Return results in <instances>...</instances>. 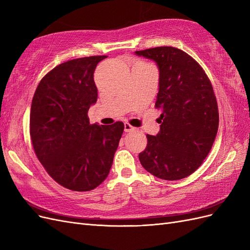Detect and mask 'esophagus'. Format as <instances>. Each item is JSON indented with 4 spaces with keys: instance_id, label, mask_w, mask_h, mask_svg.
<instances>
[{
    "instance_id": "34e87169",
    "label": "esophagus",
    "mask_w": 250,
    "mask_h": 250,
    "mask_svg": "<svg viewBox=\"0 0 250 250\" xmlns=\"http://www.w3.org/2000/svg\"><path fill=\"white\" fill-rule=\"evenodd\" d=\"M135 129H137V128L131 126L129 123H125L124 124V130H125V132H131V131H134Z\"/></svg>"
}]
</instances>
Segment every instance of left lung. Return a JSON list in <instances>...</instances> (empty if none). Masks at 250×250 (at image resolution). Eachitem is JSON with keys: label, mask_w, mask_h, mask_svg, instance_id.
I'll return each instance as SVG.
<instances>
[{"label": "left lung", "mask_w": 250, "mask_h": 250, "mask_svg": "<svg viewBox=\"0 0 250 250\" xmlns=\"http://www.w3.org/2000/svg\"><path fill=\"white\" fill-rule=\"evenodd\" d=\"M155 62L160 71L155 107L161 129L147 134L139 154L144 169L166 179H183L197 170L213 146L219 126L216 96L199 63L173 47L135 51Z\"/></svg>", "instance_id": "left-lung-1"}]
</instances>
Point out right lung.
Wrapping results in <instances>:
<instances>
[{"label":"right lung","mask_w":250,"mask_h":250,"mask_svg":"<svg viewBox=\"0 0 250 250\" xmlns=\"http://www.w3.org/2000/svg\"><path fill=\"white\" fill-rule=\"evenodd\" d=\"M107 56L72 59L55 66L37 86L30 111V137L39 161L69 190H94L107 177L123 122L89 124L97 102V64Z\"/></svg>","instance_id":"add662e5"}]
</instances>
